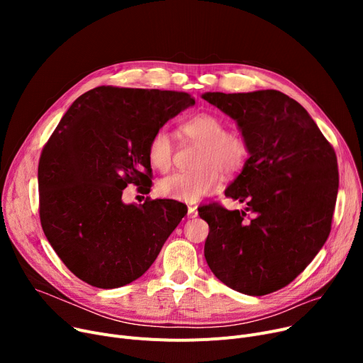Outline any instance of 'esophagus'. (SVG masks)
I'll return each instance as SVG.
<instances>
[{
    "label": "esophagus",
    "mask_w": 363,
    "mask_h": 363,
    "mask_svg": "<svg viewBox=\"0 0 363 363\" xmlns=\"http://www.w3.org/2000/svg\"><path fill=\"white\" fill-rule=\"evenodd\" d=\"M199 212H197V207L196 206H188V218L193 219V218H197Z\"/></svg>",
    "instance_id": "obj_1"
}]
</instances>
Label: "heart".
<instances>
[{"label": "heart", "mask_w": 363, "mask_h": 363, "mask_svg": "<svg viewBox=\"0 0 363 363\" xmlns=\"http://www.w3.org/2000/svg\"><path fill=\"white\" fill-rule=\"evenodd\" d=\"M184 135L197 144L194 172H177L157 184V193L162 197L194 203L204 196L213 194L222 185V172L237 174L249 159V144L241 132L226 129L225 121L215 113L204 111L186 119L181 125ZM174 140L166 128H159L152 133L147 156L150 164L159 172H167L174 162Z\"/></svg>", "instance_id": "1"}]
</instances>
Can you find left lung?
Instances as JSON below:
<instances>
[{
  "mask_svg": "<svg viewBox=\"0 0 363 363\" xmlns=\"http://www.w3.org/2000/svg\"><path fill=\"white\" fill-rule=\"evenodd\" d=\"M203 99L237 121L250 157L220 203L199 208L208 223L204 257L215 277L249 296L294 281L325 244L338 193L333 145L296 100L275 89L206 92Z\"/></svg>",
  "mask_w": 363,
  "mask_h": 363,
  "instance_id": "obj_1",
  "label": "left lung"
}]
</instances>
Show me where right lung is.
Wrapping results in <instances>:
<instances>
[{
	"mask_svg": "<svg viewBox=\"0 0 363 363\" xmlns=\"http://www.w3.org/2000/svg\"><path fill=\"white\" fill-rule=\"evenodd\" d=\"M194 104L188 92L103 85L82 94L51 133L38 164L40 219L84 282L118 289L135 281L182 220L179 203L145 199L138 207L122 194L129 184L150 193L151 135Z\"/></svg>",
	"mask_w": 363,
	"mask_h": 363,
	"instance_id": "1",
	"label": "right lung"
}]
</instances>
